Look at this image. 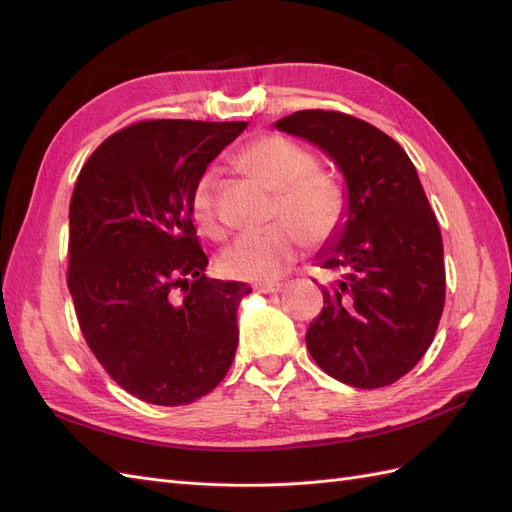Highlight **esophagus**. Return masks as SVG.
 <instances>
[{"label":"esophagus","instance_id":"1","mask_svg":"<svg viewBox=\"0 0 512 512\" xmlns=\"http://www.w3.org/2000/svg\"><path fill=\"white\" fill-rule=\"evenodd\" d=\"M284 284H256V290L262 292V294H277L282 292Z\"/></svg>","mask_w":512,"mask_h":512}]
</instances>
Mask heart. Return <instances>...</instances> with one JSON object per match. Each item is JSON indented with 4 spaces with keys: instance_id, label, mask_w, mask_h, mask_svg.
I'll return each instance as SVG.
<instances>
[{
    "instance_id": "obj_1",
    "label": "heart",
    "mask_w": 512,
    "mask_h": 512,
    "mask_svg": "<svg viewBox=\"0 0 512 512\" xmlns=\"http://www.w3.org/2000/svg\"><path fill=\"white\" fill-rule=\"evenodd\" d=\"M237 162L277 192L267 230L241 237L220 258V269L243 282H273L282 277L309 247H324L337 239L348 220V192L331 170L294 138L267 132L247 143ZM218 175L205 170L190 192V213L200 232L224 241L228 230L218 203Z\"/></svg>"
}]
</instances>
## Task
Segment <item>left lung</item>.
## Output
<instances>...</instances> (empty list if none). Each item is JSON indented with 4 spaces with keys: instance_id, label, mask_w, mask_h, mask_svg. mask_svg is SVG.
<instances>
[{
    "instance_id": "left-lung-1",
    "label": "left lung",
    "mask_w": 512,
    "mask_h": 512,
    "mask_svg": "<svg viewBox=\"0 0 512 512\" xmlns=\"http://www.w3.org/2000/svg\"><path fill=\"white\" fill-rule=\"evenodd\" d=\"M324 149L348 183V222L322 252L333 275L305 342L322 371L356 389L397 382L436 337L446 297L436 213L408 153L371 123L297 111L275 123Z\"/></svg>"
}]
</instances>
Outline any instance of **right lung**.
<instances>
[{"label":"right lung","mask_w":512,"mask_h":512,"mask_svg":"<svg viewBox=\"0 0 512 512\" xmlns=\"http://www.w3.org/2000/svg\"><path fill=\"white\" fill-rule=\"evenodd\" d=\"M245 121L147 119L91 153L70 200L68 288L89 350L123 391L188 406L237 352L252 288L205 275L190 213L194 181Z\"/></svg>","instance_id":"add662e5"}]
</instances>
